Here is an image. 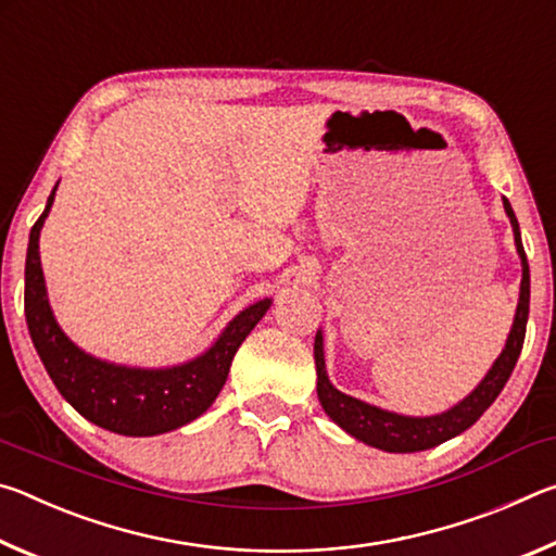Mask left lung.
Returning a JSON list of instances; mask_svg holds the SVG:
<instances>
[{
	"label": "left lung",
	"mask_w": 556,
	"mask_h": 556,
	"mask_svg": "<svg viewBox=\"0 0 556 556\" xmlns=\"http://www.w3.org/2000/svg\"><path fill=\"white\" fill-rule=\"evenodd\" d=\"M507 218L513 223L515 232V244L517 252H520L522 260V285H520V304H517L515 324L513 331L507 336L505 351L501 357L493 363V368L488 370L483 382L468 394L464 402H458L454 409L444 414H437V417H402V414L384 412L380 407H372V404H365L361 400L351 397V394H343L336 390L331 380L326 375V363H324V338L316 333L314 343V357H316V372H318V400H321V407L326 409L328 417H331L338 427L345 429L348 434L365 441L368 446L390 451V454H414V451H427L431 446L444 444V441L458 437L460 431L473 427L481 414L491 407L497 394L503 392L505 382L510 380L515 370L517 357H520L522 343H525V331H527V314H530V267H527V255L520 240V225L513 213V205L503 199Z\"/></svg>",
	"instance_id": "obj_1"
}]
</instances>
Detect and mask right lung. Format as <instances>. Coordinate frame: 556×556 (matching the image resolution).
Returning <instances> with one entry per match:
<instances>
[{
	"label": "right lung",
	"mask_w": 556,
	"mask_h": 556,
	"mask_svg": "<svg viewBox=\"0 0 556 556\" xmlns=\"http://www.w3.org/2000/svg\"><path fill=\"white\" fill-rule=\"evenodd\" d=\"M34 223L26 252L24 314L36 353L55 388L75 412L92 425L125 437H154L188 425L211 407L228 380L230 363L244 338L267 314L271 301L262 299L232 318L211 351L195 361L166 370L122 368L83 353L68 341L51 314L39 257V232L53 205Z\"/></svg>",
	"instance_id": "obj_1"
}]
</instances>
